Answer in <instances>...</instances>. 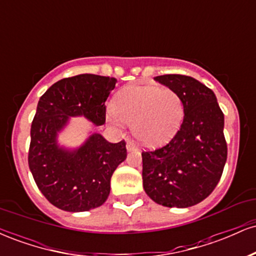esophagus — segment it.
<instances>
[{
    "label": "esophagus",
    "instance_id": "obj_1",
    "mask_svg": "<svg viewBox=\"0 0 256 256\" xmlns=\"http://www.w3.org/2000/svg\"><path fill=\"white\" fill-rule=\"evenodd\" d=\"M126 149H128V152H134L137 150V146H134V143L132 142V140H128V143H126Z\"/></svg>",
    "mask_w": 256,
    "mask_h": 256
}]
</instances>
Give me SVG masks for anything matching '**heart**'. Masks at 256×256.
Returning a JSON list of instances; mask_svg holds the SVG:
<instances>
[{"instance_id":"obj_1","label":"heart","mask_w":256,"mask_h":256,"mask_svg":"<svg viewBox=\"0 0 256 256\" xmlns=\"http://www.w3.org/2000/svg\"><path fill=\"white\" fill-rule=\"evenodd\" d=\"M110 119L132 125L134 137L146 146H162L176 136L184 118V104L174 90L130 86L116 94Z\"/></svg>"}]
</instances>
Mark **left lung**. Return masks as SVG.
I'll list each match as a JSON object with an SVG mask.
<instances>
[{"label":"left lung","instance_id":"1","mask_svg":"<svg viewBox=\"0 0 256 256\" xmlns=\"http://www.w3.org/2000/svg\"><path fill=\"white\" fill-rule=\"evenodd\" d=\"M154 79L180 96L184 118L170 143L142 152L143 188L158 204L192 207L212 194L224 171V114L213 91L195 78L165 74Z\"/></svg>","mask_w":256,"mask_h":256}]
</instances>
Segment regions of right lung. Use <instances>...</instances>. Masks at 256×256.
<instances>
[{
    "instance_id": "right-lung-1",
    "label": "right lung",
    "mask_w": 256,
    "mask_h": 256,
    "mask_svg": "<svg viewBox=\"0 0 256 256\" xmlns=\"http://www.w3.org/2000/svg\"><path fill=\"white\" fill-rule=\"evenodd\" d=\"M116 83V78L78 74L52 84L38 101L28 167L44 198L66 212H86L104 204L112 174L128 155L125 140L110 143L100 134H92L76 149L58 143V134L71 116H84L96 126L104 124V102Z\"/></svg>"
}]
</instances>
